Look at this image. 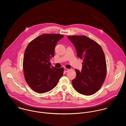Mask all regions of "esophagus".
<instances>
[{
    "label": "esophagus",
    "instance_id": "1",
    "mask_svg": "<svg viewBox=\"0 0 126 126\" xmlns=\"http://www.w3.org/2000/svg\"><path fill=\"white\" fill-rule=\"evenodd\" d=\"M69 70V69H67V68H64V71H65V72H68Z\"/></svg>",
    "mask_w": 126,
    "mask_h": 126
}]
</instances>
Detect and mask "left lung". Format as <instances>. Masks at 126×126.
<instances>
[{"mask_svg":"<svg viewBox=\"0 0 126 126\" xmlns=\"http://www.w3.org/2000/svg\"><path fill=\"white\" fill-rule=\"evenodd\" d=\"M68 38L76 49L78 58L83 59L81 71L75 69L76 78L72 83L75 90L84 95H91L102 87L107 74L105 56L102 47L86 36H69Z\"/></svg>","mask_w":126,"mask_h":126,"instance_id":"1","label":"left lung"}]
</instances>
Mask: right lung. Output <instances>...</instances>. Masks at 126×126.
<instances>
[{
	"instance_id": "add662e5",
	"label": "right lung",
	"mask_w": 126,
	"mask_h": 126,
	"mask_svg": "<svg viewBox=\"0 0 126 126\" xmlns=\"http://www.w3.org/2000/svg\"><path fill=\"white\" fill-rule=\"evenodd\" d=\"M64 37L59 34H44L31 41L24 54L23 68L25 80L35 92L44 93L57 84L63 76L64 68L51 66L55 47Z\"/></svg>"
}]
</instances>
